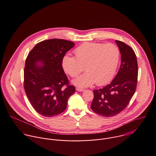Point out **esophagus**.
<instances>
[{"label": "esophagus", "mask_w": 156, "mask_h": 156, "mask_svg": "<svg viewBox=\"0 0 156 156\" xmlns=\"http://www.w3.org/2000/svg\"><path fill=\"white\" fill-rule=\"evenodd\" d=\"M76 90L77 91H80V92H83V91H84V89H82V88H80V87H77Z\"/></svg>", "instance_id": "34e87169"}]
</instances>
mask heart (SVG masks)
Instances as JSON below:
<instances>
[{
	"label": "heart",
	"instance_id": "obj_1",
	"mask_svg": "<svg viewBox=\"0 0 156 156\" xmlns=\"http://www.w3.org/2000/svg\"><path fill=\"white\" fill-rule=\"evenodd\" d=\"M74 52L76 58L66 55L62 64L64 71L72 78L84 68L87 70L73 81L76 86L87 87L95 82L97 85H104L114 76L120 59V51L115 44L84 42Z\"/></svg>",
	"mask_w": 156,
	"mask_h": 156
}]
</instances>
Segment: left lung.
Returning a JSON list of instances; mask_svg holds the SVG:
<instances>
[{"label":"left lung","instance_id":"obj_1","mask_svg":"<svg viewBox=\"0 0 156 156\" xmlns=\"http://www.w3.org/2000/svg\"><path fill=\"white\" fill-rule=\"evenodd\" d=\"M121 54L120 69L113 81L99 90L93 91L91 108L104 117H113L120 113L129 104L136 91L138 63L136 54L125 43L115 41Z\"/></svg>","mask_w":156,"mask_h":156}]
</instances>
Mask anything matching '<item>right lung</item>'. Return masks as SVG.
Masks as SVG:
<instances>
[{"instance_id": "add662e5", "label": "right lung", "mask_w": 156, "mask_h": 156, "mask_svg": "<svg viewBox=\"0 0 156 156\" xmlns=\"http://www.w3.org/2000/svg\"><path fill=\"white\" fill-rule=\"evenodd\" d=\"M74 45L65 39L45 40L37 43L28 55L24 88L33 107L42 116L52 117L62 113L75 92L62 64L64 55Z\"/></svg>"}]
</instances>
